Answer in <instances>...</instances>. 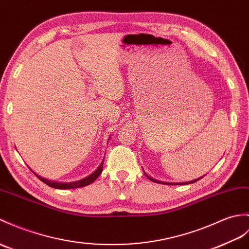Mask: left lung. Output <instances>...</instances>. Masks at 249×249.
<instances>
[{"label": "left lung", "mask_w": 249, "mask_h": 249, "mask_svg": "<svg viewBox=\"0 0 249 249\" xmlns=\"http://www.w3.org/2000/svg\"><path fill=\"white\" fill-rule=\"evenodd\" d=\"M144 174H145V172H144ZM146 175V177L149 179V180H152V181H154V182H157V183H162V184H189V183H193V182H195V181H197V180H199L200 178H203L204 176H201L200 178H197V179H194V180H191V181H187V182H178V183H172V182H163V181H160V180H157V179H154V178H152L151 176H148L147 174H145Z\"/></svg>", "instance_id": "left-lung-1"}]
</instances>
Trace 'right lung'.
<instances>
[{"label": "right lung", "instance_id": "right-lung-1", "mask_svg": "<svg viewBox=\"0 0 249 249\" xmlns=\"http://www.w3.org/2000/svg\"><path fill=\"white\" fill-rule=\"evenodd\" d=\"M109 140V139H108ZM103 164H104V159L101 162V164L97 166V169L92 173V174H90L89 176H87L83 179H80V180H77V181H72V182H58V181H53V180H49V179L46 178H43L41 176H39L38 174H36V173L34 172V174L36 175L40 180L43 181L45 184H48L49 187L51 188H55V189H76V188H82V187H86V186H89L90 183L93 182L95 179L101 175V173L103 172ZM32 171V170H31ZM33 172V171H32Z\"/></svg>", "mask_w": 249, "mask_h": 249}]
</instances>
